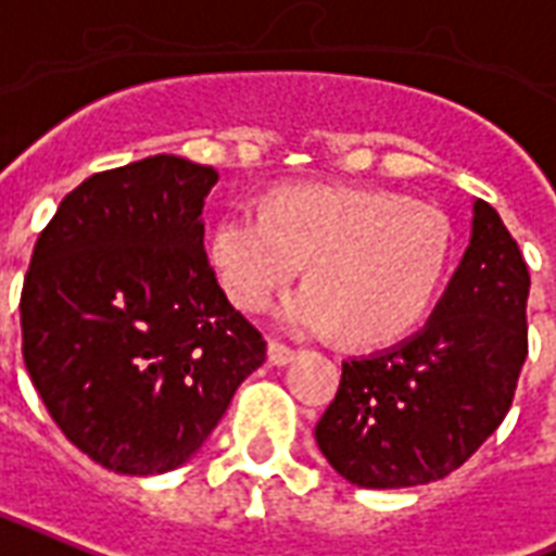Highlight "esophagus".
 I'll return each mask as SVG.
<instances>
[{"label":"esophagus","mask_w":556,"mask_h":556,"mask_svg":"<svg viewBox=\"0 0 556 556\" xmlns=\"http://www.w3.org/2000/svg\"><path fill=\"white\" fill-rule=\"evenodd\" d=\"M294 358V350L286 344H279V341H270L268 344V362L274 364V367H282V364H288Z\"/></svg>","instance_id":"esophagus-1"}]
</instances>
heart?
Instances as JSON below:
<instances>
[{
  "label": "heart",
  "mask_w": 556,
  "mask_h": 556,
  "mask_svg": "<svg viewBox=\"0 0 556 556\" xmlns=\"http://www.w3.org/2000/svg\"><path fill=\"white\" fill-rule=\"evenodd\" d=\"M210 256L224 291L248 312L268 308L308 261V286L282 306V324L388 344L429 312L452 262V224L384 189L291 186L270 194L265 212L224 215Z\"/></svg>",
  "instance_id": "heart-1"
}]
</instances>
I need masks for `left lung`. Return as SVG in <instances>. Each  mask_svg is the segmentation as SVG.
<instances>
[{"label": "left lung", "mask_w": 556, "mask_h": 556, "mask_svg": "<svg viewBox=\"0 0 556 556\" xmlns=\"http://www.w3.org/2000/svg\"><path fill=\"white\" fill-rule=\"evenodd\" d=\"M531 274L486 201L446 294L414 338L344 362L317 422L324 457L370 490L431 484L476 455L514 405L528 358Z\"/></svg>", "instance_id": "left-lung-1"}]
</instances>
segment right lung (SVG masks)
<instances>
[{
    "mask_svg": "<svg viewBox=\"0 0 556 556\" xmlns=\"http://www.w3.org/2000/svg\"><path fill=\"white\" fill-rule=\"evenodd\" d=\"M215 180L175 154L99 172L34 244L20 296L28 376L66 440L122 476L186 464L265 362L203 250Z\"/></svg>",
    "mask_w": 556,
    "mask_h": 556,
    "instance_id": "right-lung-1",
    "label": "right lung"
}]
</instances>
